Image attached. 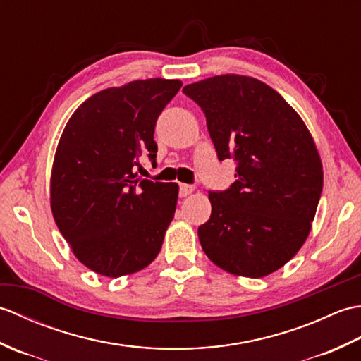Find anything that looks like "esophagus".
I'll list each match as a JSON object with an SVG mask.
<instances>
[{
  "label": "esophagus",
  "instance_id": "34e87169",
  "mask_svg": "<svg viewBox=\"0 0 361 361\" xmlns=\"http://www.w3.org/2000/svg\"><path fill=\"white\" fill-rule=\"evenodd\" d=\"M194 190H195V186H192V185H180L178 194H180V197H188L189 194H192Z\"/></svg>",
  "mask_w": 361,
  "mask_h": 361
}]
</instances>
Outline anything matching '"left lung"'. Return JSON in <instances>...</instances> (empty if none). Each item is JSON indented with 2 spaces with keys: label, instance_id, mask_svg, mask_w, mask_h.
Instances as JSON below:
<instances>
[{
  "label": "left lung",
  "instance_id": "8db88e82",
  "mask_svg": "<svg viewBox=\"0 0 361 361\" xmlns=\"http://www.w3.org/2000/svg\"><path fill=\"white\" fill-rule=\"evenodd\" d=\"M200 106L220 161L235 181L211 190L198 226L202 248L224 270L262 278L307 239L323 190V166L298 113L273 88L247 75H216L183 88Z\"/></svg>",
  "mask_w": 361,
  "mask_h": 361
}]
</instances>
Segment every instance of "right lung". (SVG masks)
I'll list each match as a JSON object with an SVG mask.
<instances>
[{
  "instance_id": "add662e5",
  "label": "right lung",
  "mask_w": 361,
  "mask_h": 361,
  "mask_svg": "<svg viewBox=\"0 0 361 361\" xmlns=\"http://www.w3.org/2000/svg\"><path fill=\"white\" fill-rule=\"evenodd\" d=\"M180 80H135L87 99L60 137L51 175L54 220L83 265L119 278L158 256L178 198L175 183L137 178L157 161L155 126Z\"/></svg>"
}]
</instances>
